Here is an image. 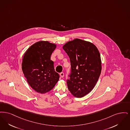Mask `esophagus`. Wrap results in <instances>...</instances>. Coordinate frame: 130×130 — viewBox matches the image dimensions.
<instances>
[{
    "mask_svg": "<svg viewBox=\"0 0 130 130\" xmlns=\"http://www.w3.org/2000/svg\"><path fill=\"white\" fill-rule=\"evenodd\" d=\"M60 76L62 78H63L64 77V73L63 72H61V73H60Z\"/></svg>",
    "mask_w": 130,
    "mask_h": 130,
    "instance_id": "obj_1",
    "label": "esophagus"
}]
</instances>
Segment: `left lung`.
<instances>
[{
    "mask_svg": "<svg viewBox=\"0 0 130 130\" xmlns=\"http://www.w3.org/2000/svg\"><path fill=\"white\" fill-rule=\"evenodd\" d=\"M62 48L71 63L68 90L75 97L82 98L92 90L101 73L100 52L93 43L78 38L68 42Z\"/></svg>",
    "mask_w": 130,
    "mask_h": 130,
    "instance_id": "obj_1",
    "label": "left lung"
}]
</instances>
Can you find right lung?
Returning <instances> with one entry per match:
<instances>
[{
    "mask_svg": "<svg viewBox=\"0 0 130 130\" xmlns=\"http://www.w3.org/2000/svg\"><path fill=\"white\" fill-rule=\"evenodd\" d=\"M55 44L40 41L31 45L23 57L22 69L30 86L37 92L45 94L52 90L59 79L51 55Z\"/></svg>",
    "mask_w": 130,
    "mask_h": 130,
    "instance_id": "1",
    "label": "right lung"
}]
</instances>
